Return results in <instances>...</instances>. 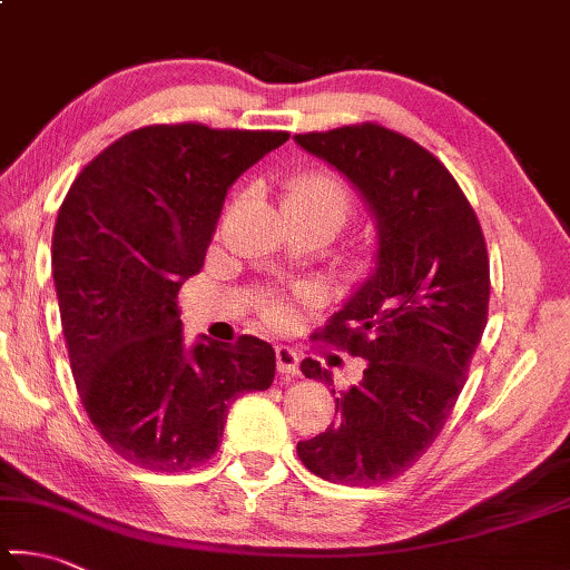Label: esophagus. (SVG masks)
Returning <instances> with one entry per match:
<instances>
[{
    "label": "esophagus",
    "instance_id": "1",
    "mask_svg": "<svg viewBox=\"0 0 570 570\" xmlns=\"http://www.w3.org/2000/svg\"><path fill=\"white\" fill-rule=\"evenodd\" d=\"M276 368L282 376H296L298 374L296 351L288 346H276Z\"/></svg>",
    "mask_w": 570,
    "mask_h": 570
}]
</instances>
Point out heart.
Returning a JSON list of instances; mask_svg holds the SVG:
<instances>
[{
	"label": "heart",
	"instance_id": "obj_1",
	"mask_svg": "<svg viewBox=\"0 0 570 570\" xmlns=\"http://www.w3.org/2000/svg\"><path fill=\"white\" fill-rule=\"evenodd\" d=\"M284 209H304V212H324L336 216L338 224H344L346 214L351 209V196L346 186L341 184L334 174L328 171H302L288 181ZM266 314L272 321H286L288 308L282 302L268 304Z\"/></svg>",
	"mask_w": 570,
	"mask_h": 570
}]
</instances>
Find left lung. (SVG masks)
<instances>
[{
    "mask_svg": "<svg viewBox=\"0 0 570 570\" xmlns=\"http://www.w3.org/2000/svg\"><path fill=\"white\" fill-rule=\"evenodd\" d=\"M294 141L346 177L376 224L374 272L321 331L366 361L364 376L296 451L324 481L384 483L436 441L463 389L489 316L483 232L449 169L403 134L356 124ZM302 374L334 384L314 358Z\"/></svg>",
    "mask_w": 570,
    "mask_h": 570,
    "instance_id": "8db88e82",
    "label": "left lung"
}]
</instances>
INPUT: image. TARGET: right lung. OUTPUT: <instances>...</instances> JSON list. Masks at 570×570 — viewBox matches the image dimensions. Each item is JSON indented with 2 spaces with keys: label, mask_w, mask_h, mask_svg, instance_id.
Listing matches in <instances>:
<instances>
[{
  "label": "right lung",
  "mask_w": 570,
  "mask_h": 570,
  "mask_svg": "<svg viewBox=\"0 0 570 570\" xmlns=\"http://www.w3.org/2000/svg\"><path fill=\"white\" fill-rule=\"evenodd\" d=\"M286 139L144 127L91 159L61 202L51 276L71 374L101 439L139 469L209 461L229 403L272 386L276 356L262 338L186 346L177 294L202 272L229 186Z\"/></svg>",
  "instance_id": "right-lung-1"
}]
</instances>
